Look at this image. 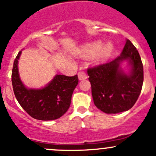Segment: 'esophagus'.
I'll use <instances>...</instances> for the list:
<instances>
[{
  "label": "esophagus",
  "instance_id": "34e87169",
  "mask_svg": "<svg viewBox=\"0 0 156 156\" xmlns=\"http://www.w3.org/2000/svg\"><path fill=\"white\" fill-rule=\"evenodd\" d=\"M78 77H79L80 80H83L87 79V75L86 74V73L84 71H80L78 73Z\"/></svg>",
  "mask_w": 156,
  "mask_h": 156
}]
</instances>
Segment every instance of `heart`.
I'll return each instance as SVG.
<instances>
[{
    "mask_svg": "<svg viewBox=\"0 0 156 156\" xmlns=\"http://www.w3.org/2000/svg\"><path fill=\"white\" fill-rule=\"evenodd\" d=\"M100 42H93L88 44L86 47V54L90 57H93L96 54V57L97 60H103L107 58L112 51V47L111 44H108L102 47Z\"/></svg>",
    "mask_w": 156,
    "mask_h": 156,
    "instance_id": "b5f03b06",
    "label": "heart"
}]
</instances>
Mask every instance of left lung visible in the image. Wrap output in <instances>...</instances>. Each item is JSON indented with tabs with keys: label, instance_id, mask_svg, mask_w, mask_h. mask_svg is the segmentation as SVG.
I'll return each instance as SVG.
<instances>
[{
	"label": "left lung",
	"instance_id": "8db88e82",
	"mask_svg": "<svg viewBox=\"0 0 156 156\" xmlns=\"http://www.w3.org/2000/svg\"><path fill=\"white\" fill-rule=\"evenodd\" d=\"M128 62L126 74L120 66ZM92 96L96 107L105 113L115 114L131 109L140 95L143 83V65L139 53L127 39L119 57L109 63L87 69Z\"/></svg>",
	"mask_w": 156,
	"mask_h": 156
}]
</instances>
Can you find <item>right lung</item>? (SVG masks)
Returning <instances> with one entry per match:
<instances>
[{
	"label": "right lung",
	"mask_w": 156,
	"mask_h": 156,
	"mask_svg": "<svg viewBox=\"0 0 156 156\" xmlns=\"http://www.w3.org/2000/svg\"><path fill=\"white\" fill-rule=\"evenodd\" d=\"M20 51L14 62L11 75L14 95L21 107L34 119L54 120L61 117L69 108L74 89L78 84L77 75H56L46 87L28 89L20 80L18 72Z\"/></svg>",
	"instance_id": "right-lung-1"
}]
</instances>
